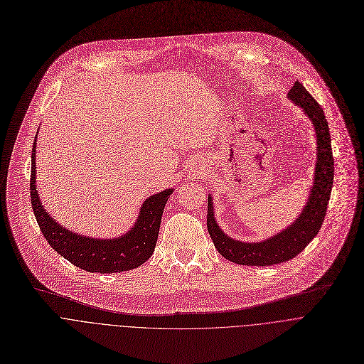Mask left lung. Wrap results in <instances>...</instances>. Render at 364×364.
Segmentation results:
<instances>
[{
	"instance_id": "obj_1",
	"label": "left lung",
	"mask_w": 364,
	"mask_h": 364,
	"mask_svg": "<svg viewBox=\"0 0 364 364\" xmlns=\"http://www.w3.org/2000/svg\"><path fill=\"white\" fill-rule=\"evenodd\" d=\"M289 98L299 105L313 123L317 137V161L314 181L301 214L287 228L276 235L246 243L228 237L217 224L213 198L208 196L207 228L218 253L227 260L243 266H272L291 260L303 252L317 235L327 211L334 177L331 139L324 111L299 81L289 91Z\"/></svg>"
}]
</instances>
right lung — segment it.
I'll return each instance as SVG.
<instances>
[{
  "label": "right lung",
  "mask_w": 364,
  "mask_h": 364,
  "mask_svg": "<svg viewBox=\"0 0 364 364\" xmlns=\"http://www.w3.org/2000/svg\"><path fill=\"white\" fill-rule=\"evenodd\" d=\"M36 147L31 154V205L48 245L65 260L90 273H119L146 263L154 253L164 205L173 193L167 188L150 196L141 205L134 227L118 238H92L64 228L44 208L36 188Z\"/></svg>",
  "instance_id": "add662e5"
}]
</instances>
